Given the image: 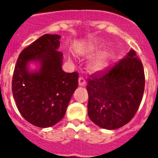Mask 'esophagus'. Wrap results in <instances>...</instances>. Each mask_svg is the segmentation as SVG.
<instances>
[{
	"instance_id": "1",
	"label": "esophagus",
	"mask_w": 158,
	"mask_h": 158,
	"mask_svg": "<svg viewBox=\"0 0 158 158\" xmlns=\"http://www.w3.org/2000/svg\"><path fill=\"white\" fill-rule=\"evenodd\" d=\"M78 81H79V85L80 86H85V79L83 77H79V80H78Z\"/></svg>"
}]
</instances>
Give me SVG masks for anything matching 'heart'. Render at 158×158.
<instances>
[{
	"label": "heart",
	"instance_id": "heart-1",
	"mask_svg": "<svg viewBox=\"0 0 158 158\" xmlns=\"http://www.w3.org/2000/svg\"><path fill=\"white\" fill-rule=\"evenodd\" d=\"M107 56L105 54H100L92 61L91 63L89 64V68L95 72L102 70L107 65Z\"/></svg>",
	"mask_w": 158,
	"mask_h": 158
}]
</instances>
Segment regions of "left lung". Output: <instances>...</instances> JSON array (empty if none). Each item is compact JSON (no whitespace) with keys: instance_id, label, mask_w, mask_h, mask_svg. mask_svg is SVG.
Listing matches in <instances>:
<instances>
[{"instance_id":"1","label":"left lung","mask_w":158,"mask_h":158,"mask_svg":"<svg viewBox=\"0 0 158 158\" xmlns=\"http://www.w3.org/2000/svg\"><path fill=\"white\" fill-rule=\"evenodd\" d=\"M87 81L88 114L95 124L114 130L133 118L145 89L143 65L133 49L111 69L90 75Z\"/></svg>"}]
</instances>
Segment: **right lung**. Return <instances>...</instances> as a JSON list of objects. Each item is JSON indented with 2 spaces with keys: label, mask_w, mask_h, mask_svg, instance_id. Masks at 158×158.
Returning <instances> with one entry per match:
<instances>
[{
  "label": "right lung",
  "mask_w": 158,
  "mask_h": 158,
  "mask_svg": "<svg viewBox=\"0 0 158 158\" xmlns=\"http://www.w3.org/2000/svg\"><path fill=\"white\" fill-rule=\"evenodd\" d=\"M60 35L45 34L24 48L17 59L12 81L16 107L22 116L38 127H49L64 117L78 86V73L62 69V54L57 51ZM39 60V72L29 73L27 63Z\"/></svg>",
  "instance_id": "add662e5"
}]
</instances>
